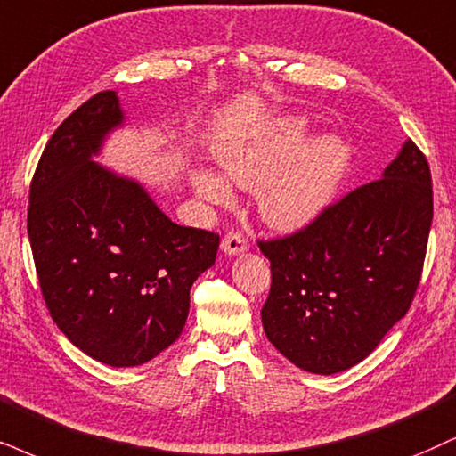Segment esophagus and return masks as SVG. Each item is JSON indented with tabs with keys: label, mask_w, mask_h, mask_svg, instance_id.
<instances>
[{
	"label": "esophagus",
	"mask_w": 456,
	"mask_h": 456,
	"mask_svg": "<svg viewBox=\"0 0 456 456\" xmlns=\"http://www.w3.org/2000/svg\"><path fill=\"white\" fill-rule=\"evenodd\" d=\"M247 247H249V240L243 232H239V230H230L226 237L222 239V251L228 256H234V254H240V251H245Z\"/></svg>",
	"instance_id": "34e87169"
}]
</instances>
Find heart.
I'll use <instances>...</instances> for the list:
<instances>
[{
  "instance_id": "b5f03b06",
  "label": "heart",
  "mask_w": 456,
  "mask_h": 456,
  "mask_svg": "<svg viewBox=\"0 0 456 456\" xmlns=\"http://www.w3.org/2000/svg\"><path fill=\"white\" fill-rule=\"evenodd\" d=\"M302 142L305 125L300 120H281L266 131L217 150L219 168L230 182L243 188H257L264 183L260 211L266 222L281 230H296L311 224L334 199L351 162V150L345 142L325 137L281 169L280 167L300 150ZM194 183L207 200H228L226 185L209 173H199Z\"/></svg>"
}]
</instances>
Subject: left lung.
I'll return each instance as SVG.
<instances>
[{
	"instance_id": "left-lung-1",
	"label": "left lung",
	"mask_w": 456,
	"mask_h": 456,
	"mask_svg": "<svg viewBox=\"0 0 456 456\" xmlns=\"http://www.w3.org/2000/svg\"><path fill=\"white\" fill-rule=\"evenodd\" d=\"M431 217L429 162L408 139L383 177L296 232L257 240L271 260L262 325L273 346L313 374L368 357L412 305Z\"/></svg>"
}]
</instances>
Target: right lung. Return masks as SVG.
<instances>
[{"label":"right lung","instance_id":"1","mask_svg":"<svg viewBox=\"0 0 456 456\" xmlns=\"http://www.w3.org/2000/svg\"><path fill=\"white\" fill-rule=\"evenodd\" d=\"M120 122L114 91L61 122L33 173L27 232L59 330L97 362L131 368L179 338L219 234L177 226L137 182L91 160Z\"/></svg>","mask_w":456,"mask_h":456}]
</instances>
